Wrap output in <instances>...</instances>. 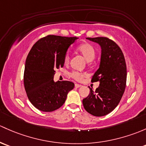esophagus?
Returning <instances> with one entry per match:
<instances>
[{
	"label": "esophagus",
	"mask_w": 146,
	"mask_h": 146,
	"mask_svg": "<svg viewBox=\"0 0 146 146\" xmlns=\"http://www.w3.org/2000/svg\"><path fill=\"white\" fill-rule=\"evenodd\" d=\"M81 85H79V84H76V85H75V87H76V88H79V87H81Z\"/></svg>",
	"instance_id": "obj_1"
}]
</instances>
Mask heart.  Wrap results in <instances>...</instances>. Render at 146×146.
<instances>
[{
    "mask_svg": "<svg viewBox=\"0 0 146 146\" xmlns=\"http://www.w3.org/2000/svg\"><path fill=\"white\" fill-rule=\"evenodd\" d=\"M78 50L88 62H90L94 59L95 56H96V50H95L94 47L90 44H82L78 47ZM69 60H70V56H69L68 54H66L65 55V57H64V63L66 64H68ZM70 76L76 80L80 81L82 80L85 75L83 73H80V72L73 71L70 73Z\"/></svg>",
    "mask_w": 146,
    "mask_h": 146,
    "instance_id": "heart-1",
    "label": "heart"
}]
</instances>
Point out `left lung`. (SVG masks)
<instances>
[{"label":"left lung","mask_w":146,"mask_h":146,"mask_svg":"<svg viewBox=\"0 0 146 146\" xmlns=\"http://www.w3.org/2000/svg\"><path fill=\"white\" fill-rule=\"evenodd\" d=\"M101 47L99 68L92 82H99V87L82 100L85 109L96 117L108 114L117 107L125 92L127 66L122 50L114 41L106 37L87 38Z\"/></svg>","instance_id":"left-lung-1"}]
</instances>
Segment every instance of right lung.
<instances>
[{"label": "right lung", "instance_id": "add662e5", "mask_svg": "<svg viewBox=\"0 0 146 146\" xmlns=\"http://www.w3.org/2000/svg\"><path fill=\"white\" fill-rule=\"evenodd\" d=\"M78 38L49 36L38 40L27 56L24 84L29 101L38 110L52 112L62 106L74 88L70 81H54L55 70L64 66L70 45Z\"/></svg>", "mask_w": 146, "mask_h": 146}]
</instances>
